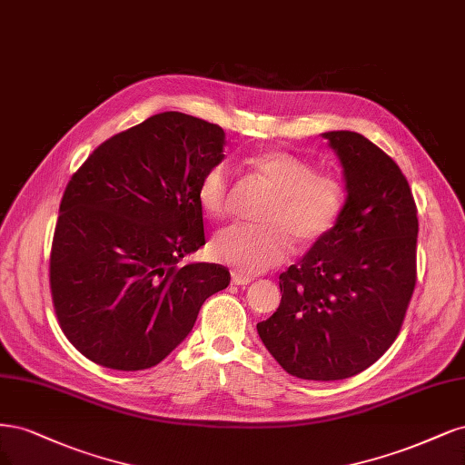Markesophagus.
I'll list each match as a JSON object with an SVG mask.
<instances>
[{
	"instance_id": "34e87169",
	"label": "esophagus",
	"mask_w": 465,
	"mask_h": 465,
	"mask_svg": "<svg viewBox=\"0 0 465 465\" xmlns=\"http://www.w3.org/2000/svg\"><path fill=\"white\" fill-rule=\"evenodd\" d=\"M232 282L235 283V286H242V288H245L247 283H251V276H245V274L233 272V274H232Z\"/></svg>"
}]
</instances>
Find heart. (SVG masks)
Returning a JSON list of instances; mask_svg holds the SVG:
<instances>
[{
	"instance_id": "b5f03b06",
	"label": "heart",
	"mask_w": 465,
	"mask_h": 465,
	"mask_svg": "<svg viewBox=\"0 0 465 465\" xmlns=\"http://www.w3.org/2000/svg\"><path fill=\"white\" fill-rule=\"evenodd\" d=\"M251 168L276 193L264 213V228L228 226L211 243L214 259L242 274L271 271L292 252V235L312 243L331 232L346 204V189L334 173L314 170L312 163L288 151H264L252 156ZM208 216L230 213L232 172L226 162L208 168L197 189Z\"/></svg>"
}]
</instances>
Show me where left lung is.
<instances>
[{"label":"left lung","instance_id":"obj_1","mask_svg":"<svg viewBox=\"0 0 465 465\" xmlns=\"http://www.w3.org/2000/svg\"><path fill=\"white\" fill-rule=\"evenodd\" d=\"M340 160L336 226L280 274L282 302L257 332L292 377L341 381L392 346L415 288L417 208L398 163L363 134L322 133Z\"/></svg>","mask_w":465,"mask_h":465}]
</instances>
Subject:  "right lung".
<instances>
[{
  "label": "right lung",
  "mask_w": 465,
  "mask_h": 465,
  "mask_svg": "<svg viewBox=\"0 0 465 465\" xmlns=\"http://www.w3.org/2000/svg\"><path fill=\"white\" fill-rule=\"evenodd\" d=\"M226 133L163 112L114 134L71 177L55 223L50 286L59 326L91 361L158 365L193 331L228 268L179 264L204 245L197 189Z\"/></svg>",
  "instance_id": "right-lung-1"
}]
</instances>
